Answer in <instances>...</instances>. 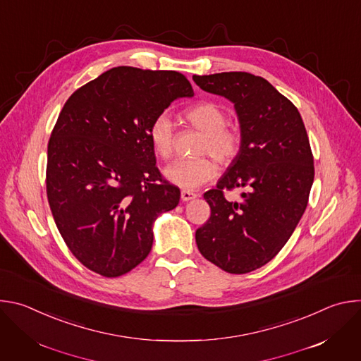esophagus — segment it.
Returning a JSON list of instances; mask_svg holds the SVG:
<instances>
[{
    "label": "esophagus",
    "mask_w": 361,
    "mask_h": 361,
    "mask_svg": "<svg viewBox=\"0 0 361 361\" xmlns=\"http://www.w3.org/2000/svg\"><path fill=\"white\" fill-rule=\"evenodd\" d=\"M197 197V192L191 191V190H183L181 191V200L183 201H190V200H194Z\"/></svg>",
    "instance_id": "1"
}]
</instances>
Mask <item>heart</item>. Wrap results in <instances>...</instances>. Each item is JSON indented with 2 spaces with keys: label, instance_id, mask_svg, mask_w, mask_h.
<instances>
[{
  "label": "heart",
  "instance_id": "b5f03b06",
  "mask_svg": "<svg viewBox=\"0 0 361 361\" xmlns=\"http://www.w3.org/2000/svg\"><path fill=\"white\" fill-rule=\"evenodd\" d=\"M184 121L202 133L197 151L210 154L224 166L231 164L241 152L243 134L238 128L227 126L226 111L213 101H200L183 111ZM148 140L154 152L163 160L173 157L176 148V128L167 113L154 117L148 127ZM210 156L180 159L164 170L166 178L181 188H197L213 180L217 164Z\"/></svg>",
  "mask_w": 361,
  "mask_h": 361
}]
</instances>
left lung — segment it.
I'll return each instance as SVG.
<instances>
[{
	"instance_id": "obj_1",
	"label": "left lung",
	"mask_w": 361,
	"mask_h": 361,
	"mask_svg": "<svg viewBox=\"0 0 361 361\" xmlns=\"http://www.w3.org/2000/svg\"><path fill=\"white\" fill-rule=\"evenodd\" d=\"M204 91L234 102L243 134L238 157L217 187L204 192L212 209L195 231L200 252L231 274L263 267L295 230L314 180V160L302 118L267 80L243 71L194 75ZM245 188L240 202L224 190Z\"/></svg>"
}]
</instances>
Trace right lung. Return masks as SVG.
Segmentation results:
<instances>
[{"label":"right lung","mask_w":361,"mask_h":361,"mask_svg":"<svg viewBox=\"0 0 361 361\" xmlns=\"http://www.w3.org/2000/svg\"><path fill=\"white\" fill-rule=\"evenodd\" d=\"M177 71L116 67L80 87L48 141L47 198L75 259L102 277L137 267L152 245V221L177 207L180 188L156 166L148 127L180 97Z\"/></svg>","instance_id":"obj_1"}]
</instances>
